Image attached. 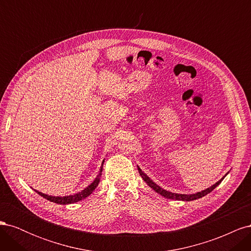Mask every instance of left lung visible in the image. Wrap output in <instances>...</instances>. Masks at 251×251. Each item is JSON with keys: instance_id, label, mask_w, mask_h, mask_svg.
<instances>
[{"instance_id": "8db88e82", "label": "left lung", "mask_w": 251, "mask_h": 251, "mask_svg": "<svg viewBox=\"0 0 251 251\" xmlns=\"http://www.w3.org/2000/svg\"><path fill=\"white\" fill-rule=\"evenodd\" d=\"M138 172H139V174H140V176H141V178L146 181V183L150 186V187H151L154 189V191L156 192V193H158V194H160L161 196H163L164 198H168V199H175V200H181V201H193V200H196V199H199V198H202V197H204V196H206L207 194H209L210 192H212L214 191V189L221 183V182L223 181V179L225 178V176L221 179V180H219L216 184H214V185H211L210 187H208V188H206V189H204V191H202V192H199V193H197V194H192V195H184V194H175V193H171V192H168V191H165V189H163V188H161L160 186L159 185H157L155 182H153L151 181L146 174H144L141 170H140V168L138 166Z\"/></svg>"}]
</instances>
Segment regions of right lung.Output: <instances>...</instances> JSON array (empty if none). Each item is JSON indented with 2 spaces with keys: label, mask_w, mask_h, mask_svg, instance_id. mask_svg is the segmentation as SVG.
<instances>
[{
  "label": "right lung",
  "mask_w": 251,
  "mask_h": 251,
  "mask_svg": "<svg viewBox=\"0 0 251 251\" xmlns=\"http://www.w3.org/2000/svg\"><path fill=\"white\" fill-rule=\"evenodd\" d=\"M103 162L104 160L102 161V164H101V168H100V174H98V176L95 178V180L91 183L89 186H87L85 189H82L81 192L77 193V194H74V195H70V196H66V197H53V196H48L46 194H43L41 192H37L35 191L37 194H39L40 196H42L43 198L47 199L51 202H54V203H57V204H71V203H75V202H78L82 199L87 198L88 196H90L91 194H92V192L94 191V189L96 188V186L98 185V183H100V176H101V172H102V165H103Z\"/></svg>",
  "instance_id": "right-lung-1"
}]
</instances>
